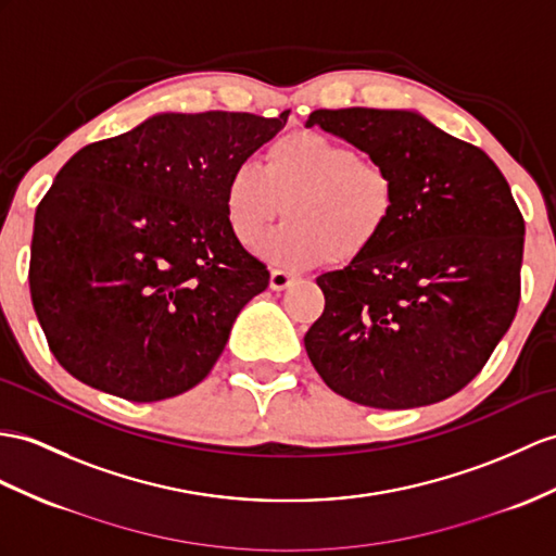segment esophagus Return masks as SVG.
Segmentation results:
<instances>
[{
  "label": "esophagus",
  "mask_w": 556,
  "mask_h": 556,
  "mask_svg": "<svg viewBox=\"0 0 556 556\" xmlns=\"http://www.w3.org/2000/svg\"><path fill=\"white\" fill-rule=\"evenodd\" d=\"M292 280H294V274H288V270H282V268H274L270 270L268 286H270V290L280 292V290H286Z\"/></svg>",
  "instance_id": "esophagus-1"
}]
</instances>
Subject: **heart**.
I'll return each mask as SVG.
<instances>
[{
    "instance_id": "heart-1",
    "label": "heart",
    "mask_w": 556,
    "mask_h": 556,
    "mask_svg": "<svg viewBox=\"0 0 556 556\" xmlns=\"http://www.w3.org/2000/svg\"><path fill=\"white\" fill-rule=\"evenodd\" d=\"M288 214L260 242L276 264H344L384 238L399 207V184L380 160L320 131H292L266 146L262 167L240 162L226 176L224 216L242 245Z\"/></svg>"
}]
</instances>
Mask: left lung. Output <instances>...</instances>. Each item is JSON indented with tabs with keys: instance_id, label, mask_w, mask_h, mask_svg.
Wrapping results in <instances>:
<instances>
[{
	"instance_id": "left-lung-1",
	"label": "left lung",
	"mask_w": 556,
	"mask_h": 556,
	"mask_svg": "<svg viewBox=\"0 0 556 556\" xmlns=\"http://www.w3.org/2000/svg\"><path fill=\"white\" fill-rule=\"evenodd\" d=\"M320 127L389 167L399 207L377 245L316 278L323 316L304 346L334 394L382 410L457 394L517 316L523 216L481 148L413 111H314Z\"/></svg>"
}]
</instances>
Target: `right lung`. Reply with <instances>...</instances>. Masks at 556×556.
<instances>
[{
	"label": "right lung",
	"instance_id": "right-lung-1",
	"mask_svg": "<svg viewBox=\"0 0 556 556\" xmlns=\"http://www.w3.org/2000/svg\"><path fill=\"white\" fill-rule=\"evenodd\" d=\"M288 115L160 113L61 167L35 212L28 280L51 354L79 382L151 403L210 375L270 278L226 224V176Z\"/></svg>",
	"mask_w": 556,
	"mask_h": 556
}]
</instances>
